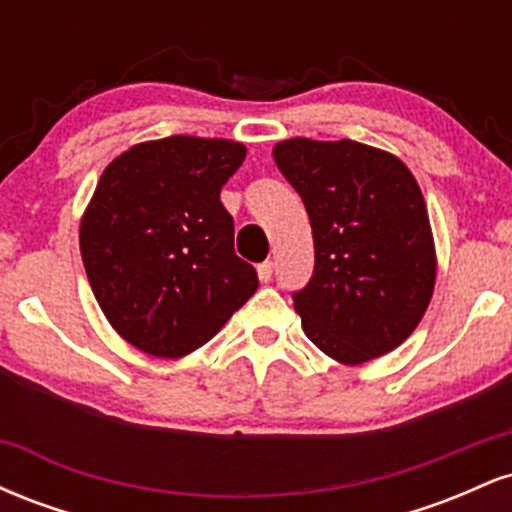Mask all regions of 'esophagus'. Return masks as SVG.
Instances as JSON below:
<instances>
[{
  "mask_svg": "<svg viewBox=\"0 0 512 512\" xmlns=\"http://www.w3.org/2000/svg\"><path fill=\"white\" fill-rule=\"evenodd\" d=\"M272 274H274V262H262V264H257V276H260V281L262 284H267L269 279H272Z\"/></svg>",
  "mask_w": 512,
  "mask_h": 512,
  "instance_id": "34e87169",
  "label": "esophagus"
}]
</instances>
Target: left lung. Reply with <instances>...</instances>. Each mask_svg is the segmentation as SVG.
Listing matches in <instances>:
<instances>
[{
	"label": "left lung",
	"mask_w": 512,
	"mask_h": 512,
	"mask_svg": "<svg viewBox=\"0 0 512 512\" xmlns=\"http://www.w3.org/2000/svg\"><path fill=\"white\" fill-rule=\"evenodd\" d=\"M274 161L313 228V276L293 293L305 337L346 366L390 354L416 330L436 286L419 182L397 156L351 139H286Z\"/></svg>",
	"instance_id": "8db88e82"
}]
</instances>
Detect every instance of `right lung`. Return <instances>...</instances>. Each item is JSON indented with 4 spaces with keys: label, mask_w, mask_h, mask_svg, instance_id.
<instances>
[{
    "label": "right lung",
    "mask_w": 512,
    "mask_h": 512,
    "mask_svg": "<svg viewBox=\"0 0 512 512\" xmlns=\"http://www.w3.org/2000/svg\"><path fill=\"white\" fill-rule=\"evenodd\" d=\"M243 161L240 142L178 134L103 170L81 219V260L110 325L144 354H192L257 291L221 204Z\"/></svg>",
    "instance_id": "1"
}]
</instances>
